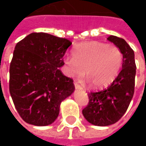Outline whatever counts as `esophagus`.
I'll return each instance as SVG.
<instances>
[{
	"mask_svg": "<svg viewBox=\"0 0 146 146\" xmlns=\"http://www.w3.org/2000/svg\"><path fill=\"white\" fill-rule=\"evenodd\" d=\"M75 87H76V88H77V89H82L83 88L81 87V85H80L78 83H75Z\"/></svg>",
	"mask_w": 146,
	"mask_h": 146,
	"instance_id": "esophagus-1",
	"label": "esophagus"
}]
</instances>
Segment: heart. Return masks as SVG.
<instances>
[{
    "label": "heart",
    "mask_w": 146,
    "mask_h": 146,
    "mask_svg": "<svg viewBox=\"0 0 146 146\" xmlns=\"http://www.w3.org/2000/svg\"><path fill=\"white\" fill-rule=\"evenodd\" d=\"M66 74L79 78L84 75L95 88L109 85L119 75L123 64V53L115 44L89 41L78 44L72 57L63 58Z\"/></svg>",
    "instance_id": "b5f03b06"
}]
</instances>
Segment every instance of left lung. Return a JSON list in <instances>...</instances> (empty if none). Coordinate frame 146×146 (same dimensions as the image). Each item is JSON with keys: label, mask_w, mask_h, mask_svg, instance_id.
<instances>
[{"label": "left lung", "mask_w": 146, "mask_h": 146, "mask_svg": "<svg viewBox=\"0 0 146 146\" xmlns=\"http://www.w3.org/2000/svg\"><path fill=\"white\" fill-rule=\"evenodd\" d=\"M108 40L123 52V64L109 86L88 93V103L82 113L90 123L97 126H108L119 120L129 106L135 88L134 51L123 38L110 36Z\"/></svg>", "instance_id": "left-lung-1"}]
</instances>
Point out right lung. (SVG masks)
I'll return each instance as SVG.
<instances>
[{
  "instance_id": "right-lung-1",
  "label": "right lung",
  "mask_w": 146,
  "mask_h": 146,
  "mask_svg": "<svg viewBox=\"0 0 146 146\" xmlns=\"http://www.w3.org/2000/svg\"><path fill=\"white\" fill-rule=\"evenodd\" d=\"M72 43L45 32H33L17 43L9 66V93L26 123L46 126L59 114L61 102L74 92L71 78L59 67Z\"/></svg>"
}]
</instances>
